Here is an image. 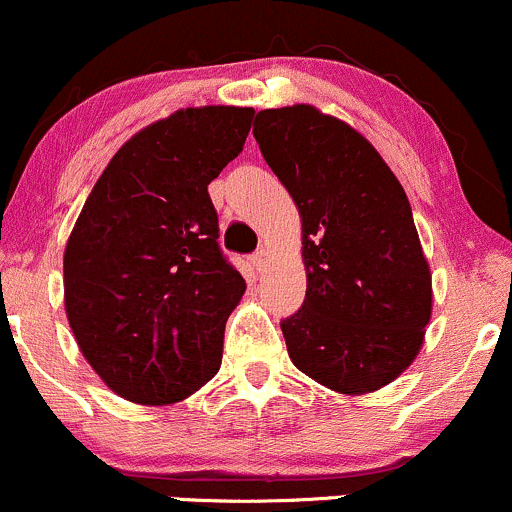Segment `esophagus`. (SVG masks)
I'll use <instances>...</instances> for the list:
<instances>
[{
  "mask_svg": "<svg viewBox=\"0 0 512 512\" xmlns=\"http://www.w3.org/2000/svg\"><path fill=\"white\" fill-rule=\"evenodd\" d=\"M267 260H269V252H267V247H260V250H257L255 255H252V267H255L257 272H262V269L267 267Z\"/></svg>",
  "mask_w": 512,
  "mask_h": 512,
  "instance_id": "esophagus-1",
  "label": "esophagus"
}]
</instances>
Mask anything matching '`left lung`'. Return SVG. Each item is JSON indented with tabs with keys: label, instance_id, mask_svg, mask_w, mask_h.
Here are the masks:
<instances>
[{
	"label": "left lung",
	"instance_id": "8db88e82",
	"mask_svg": "<svg viewBox=\"0 0 512 512\" xmlns=\"http://www.w3.org/2000/svg\"><path fill=\"white\" fill-rule=\"evenodd\" d=\"M262 157L301 216L306 299L282 320L291 362L359 396L411 367L432 316V274L396 174L350 123L311 104L255 116Z\"/></svg>",
	"mask_w": 512,
	"mask_h": 512
}]
</instances>
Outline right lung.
Here are the masks:
<instances>
[{
	"instance_id": "obj_1",
	"label": "right lung",
	"mask_w": 512,
	"mask_h": 512,
	"mask_svg": "<svg viewBox=\"0 0 512 512\" xmlns=\"http://www.w3.org/2000/svg\"><path fill=\"white\" fill-rule=\"evenodd\" d=\"M255 109L192 106L121 145L65 247L80 352L126 401L167 406L221 367L245 279L218 247L209 184L240 155Z\"/></svg>"
}]
</instances>
